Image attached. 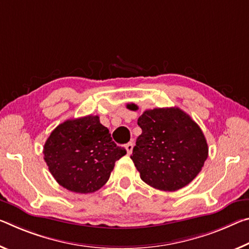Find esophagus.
Wrapping results in <instances>:
<instances>
[{
	"label": "esophagus",
	"mask_w": 249,
	"mask_h": 249,
	"mask_svg": "<svg viewBox=\"0 0 249 249\" xmlns=\"http://www.w3.org/2000/svg\"><path fill=\"white\" fill-rule=\"evenodd\" d=\"M133 147H134L133 142H129V143H127V144L125 145V149H126V152H127V154H132Z\"/></svg>",
	"instance_id": "esophagus-1"
}]
</instances>
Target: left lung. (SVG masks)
<instances>
[{"mask_svg":"<svg viewBox=\"0 0 249 249\" xmlns=\"http://www.w3.org/2000/svg\"><path fill=\"white\" fill-rule=\"evenodd\" d=\"M131 110L139 109L127 104ZM142 134L131 156L146 184L160 191L175 192L202 171L208 146L202 129L178 107L147 109L137 120Z\"/></svg>","mask_w":249,"mask_h":249,"instance_id":"left-lung-1","label":"left lung"}]
</instances>
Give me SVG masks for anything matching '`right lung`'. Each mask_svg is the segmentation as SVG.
Masks as SVG:
<instances>
[{"mask_svg":"<svg viewBox=\"0 0 249 249\" xmlns=\"http://www.w3.org/2000/svg\"><path fill=\"white\" fill-rule=\"evenodd\" d=\"M44 160L58 184L71 192L89 194L104 186L115 161L126 154L112 141L97 115L68 120L51 133Z\"/></svg>","mask_w":249,"mask_h":249,"instance_id":"right-lung-1","label":"right lung"}]
</instances>
